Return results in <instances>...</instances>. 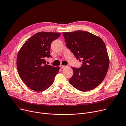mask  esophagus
<instances>
[{
  "mask_svg": "<svg viewBox=\"0 0 126 126\" xmlns=\"http://www.w3.org/2000/svg\"><path fill=\"white\" fill-rule=\"evenodd\" d=\"M60 67H61V68L63 69V68H65V67H69L67 65H60Z\"/></svg>",
  "mask_w": 126,
  "mask_h": 126,
  "instance_id": "esophagus-1",
  "label": "esophagus"
}]
</instances>
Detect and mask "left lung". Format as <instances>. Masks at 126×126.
Masks as SVG:
<instances>
[{
  "mask_svg": "<svg viewBox=\"0 0 126 126\" xmlns=\"http://www.w3.org/2000/svg\"><path fill=\"white\" fill-rule=\"evenodd\" d=\"M63 35L67 48L82 62L79 68L72 66L74 74L70 83L81 91L94 89L103 81L109 69L105 43L100 37L87 31L63 32Z\"/></svg>",
  "mask_w": 126,
  "mask_h": 126,
  "instance_id": "left-lung-1",
  "label": "left lung"
}]
</instances>
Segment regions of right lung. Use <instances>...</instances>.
I'll return each instance as SVG.
<instances>
[{
    "label": "right lung",
    "mask_w": 126,
    "mask_h": 126,
    "mask_svg": "<svg viewBox=\"0 0 126 126\" xmlns=\"http://www.w3.org/2000/svg\"><path fill=\"white\" fill-rule=\"evenodd\" d=\"M60 33L38 32L26 41L18 51L17 70L23 82L31 89L43 91L50 87L60 67L46 63L50 54L51 44L60 37Z\"/></svg>",
    "instance_id": "add662e5"
}]
</instances>
